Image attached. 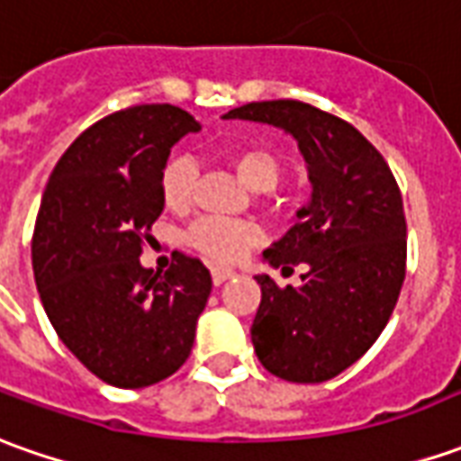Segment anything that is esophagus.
Returning <instances> with one entry per match:
<instances>
[{"mask_svg":"<svg viewBox=\"0 0 461 461\" xmlns=\"http://www.w3.org/2000/svg\"><path fill=\"white\" fill-rule=\"evenodd\" d=\"M231 277H234V270H227V267H212V280H214V285L227 283Z\"/></svg>","mask_w":461,"mask_h":461,"instance_id":"esophagus-1","label":"esophagus"}]
</instances>
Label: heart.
Listing matches in <instances>:
<instances>
[{
  "mask_svg": "<svg viewBox=\"0 0 461 461\" xmlns=\"http://www.w3.org/2000/svg\"><path fill=\"white\" fill-rule=\"evenodd\" d=\"M231 168L252 191H272L283 178V161L277 153L262 146H242L230 153ZM196 168L189 158H171L161 168L158 194L166 209L184 212L194 196ZM191 249L206 257L209 262L230 265L242 259L259 242V231L247 221H224V219H202L186 234Z\"/></svg>",
  "mask_w": 461,
  "mask_h": 461,
  "instance_id": "b5f03b06",
  "label": "heart"
}]
</instances>
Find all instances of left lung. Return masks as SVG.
<instances>
[{
    "label": "left lung",
    "instance_id": "left-lung-1",
    "mask_svg": "<svg viewBox=\"0 0 461 461\" xmlns=\"http://www.w3.org/2000/svg\"><path fill=\"white\" fill-rule=\"evenodd\" d=\"M224 118L277 125L308 161L312 199L265 252L300 287L257 275L259 363L293 384H322L361 358L386 328L406 277V217L386 158L343 118L300 100H262Z\"/></svg>",
    "mask_w": 461,
    "mask_h": 461
}]
</instances>
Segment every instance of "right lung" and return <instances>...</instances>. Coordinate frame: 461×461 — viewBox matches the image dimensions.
Returning <instances> with one entry per match:
<instances>
[{
  "label": "right lung",
  "mask_w": 461,
  "mask_h": 461,
  "mask_svg": "<svg viewBox=\"0 0 461 461\" xmlns=\"http://www.w3.org/2000/svg\"><path fill=\"white\" fill-rule=\"evenodd\" d=\"M199 123L176 105L115 111L62 153L32 234L37 293L58 338L100 381L143 388L186 363L212 275L176 252L164 275L140 267L164 212L158 176Z\"/></svg>",
  "instance_id": "add662e5"
}]
</instances>
